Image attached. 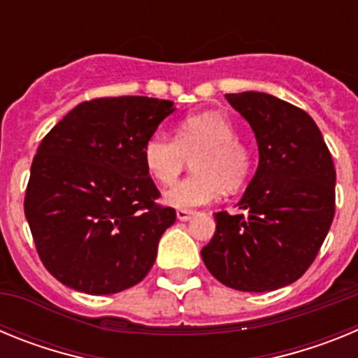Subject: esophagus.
Segmentation results:
<instances>
[{"label":"esophagus","instance_id":"esophagus-1","mask_svg":"<svg viewBox=\"0 0 358 358\" xmlns=\"http://www.w3.org/2000/svg\"><path fill=\"white\" fill-rule=\"evenodd\" d=\"M195 211H189V210H177V218L181 220V222H186L189 218L194 217Z\"/></svg>","mask_w":358,"mask_h":358}]
</instances>
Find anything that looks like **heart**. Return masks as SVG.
<instances>
[{
    "instance_id": "obj_1",
    "label": "heart",
    "mask_w": 358,
    "mask_h": 358,
    "mask_svg": "<svg viewBox=\"0 0 358 358\" xmlns=\"http://www.w3.org/2000/svg\"><path fill=\"white\" fill-rule=\"evenodd\" d=\"M141 156L147 172L163 186L173 185L194 157V176L164 194L166 204L181 210L210 204L224 188H240L252 166L251 152L238 141L235 125L215 110L181 120L176 140L161 131L150 134Z\"/></svg>"
}]
</instances>
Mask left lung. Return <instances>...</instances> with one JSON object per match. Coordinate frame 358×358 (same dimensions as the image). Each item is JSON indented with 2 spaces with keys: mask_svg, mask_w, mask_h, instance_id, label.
<instances>
[{
  "mask_svg": "<svg viewBox=\"0 0 358 358\" xmlns=\"http://www.w3.org/2000/svg\"><path fill=\"white\" fill-rule=\"evenodd\" d=\"M251 125L258 169L236 206L215 215L201 255L220 283L242 292L287 287L315 260L335 215V169L315 122L267 93L226 94Z\"/></svg>",
  "mask_w": 358,
  "mask_h": 358,
  "instance_id": "8db88e82",
  "label": "left lung"
}]
</instances>
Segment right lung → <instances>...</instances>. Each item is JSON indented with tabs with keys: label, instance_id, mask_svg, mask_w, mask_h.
I'll return each mask as SVG.
<instances>
[{
	"label": "right lung",
	"instance_id": "1",
	"mask_svg": "<svg viewBox=\"0 0 358 358\" xmlns=\"http://www.w3.org/2000/svg\"><path fill=\"white\" fill-rule=\"evenodd\" d=\"M176 110L148 96L78 103L44 136L24 215L41 262L62 285L103 296L140 283L176 210L156 204L143 143Z\"/></svg>",
	"mask_w": 358,
	"mask_h": 358
}]
</instances>
